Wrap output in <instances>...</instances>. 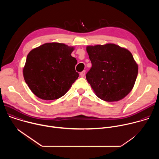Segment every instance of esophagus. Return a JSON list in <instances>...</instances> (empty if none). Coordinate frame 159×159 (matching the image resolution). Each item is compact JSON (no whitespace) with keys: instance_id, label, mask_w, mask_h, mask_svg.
<instances>
[{"instance_id":"1","label":"esophagus","mask_w":159,"mask_h":159,"mask_svg":"<svg viewBox=\"0 0 159 159\" xmlns=\"http://www.w3.org/2000/svg\"><path fill=\"white\" fill-rule=\"evenodd\" d=\"M85 70H84V71H82V72H80V75L82 77H84V75H85Z\"/></svg>"}]
</instances>
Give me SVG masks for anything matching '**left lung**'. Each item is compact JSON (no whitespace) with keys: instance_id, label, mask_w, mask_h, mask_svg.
<instances>
[{"instance_id":"1","label":"left lung","mask_w":159,"mask_h":159,"mask_svg":"<svg viewBox=\"0 0 159 159\" xmlns=\"http://www.w3.org/2000/svg\"><path fill=\"white\" fill-rule=\"evenodd\" d=\"M92 67L86 79L96 96L107 102L118 101L132 90L138 75V65L131 52L108 43L87 46Z\"/></svg>"}]
</instances>
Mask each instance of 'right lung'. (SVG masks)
Listing matches in <instances>:
<instances>
[{
    "label": "right lung",
    "instance_id": "1",
    "mask_svg": "<svg viewBox=\"0 0 159 159\" xmlns=\"http://www.w3.org/2000/svg\"><path fill=\"white\" fill-rule=\"evenodd\" d=\"M74 50L63 43H48L32 50L23 69L26 83L43 100L57 99L66 94L79 77L72 57Z\"/></svg>",
    "mask_w": 159,
    "mask_h": 159
}]
</instances>
